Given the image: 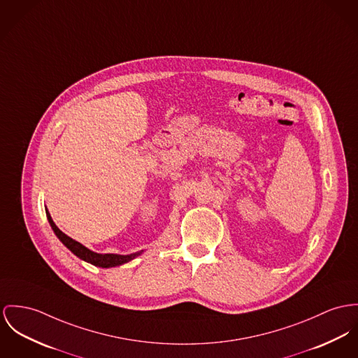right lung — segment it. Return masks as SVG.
<instances>
[{"mask_svg":"<svg viewBox=\"0 0 358 358\" xmlns=\"http://www.w3.org/2000/svg\"><path fill=\"white\" fill-rule=\"evenodd\" d=\"M46 217L48 220L55 231V236L58 237V240L68 248L73 255H76L79 259H82L84 262L96 266V267H102V268H110V267H117L121 264H125L131 260H134L135 257H138V255H141L144 250H140L136 253H131V255H117V253H96L88 248L84 247L80 243L75 241L73 238L68 237L65 233H62L52 220L48 208H46Z\"/></svg>","mask_w":358,"mask_h":358,"instance_id":"1","label":"right lung"}]
</instances>
